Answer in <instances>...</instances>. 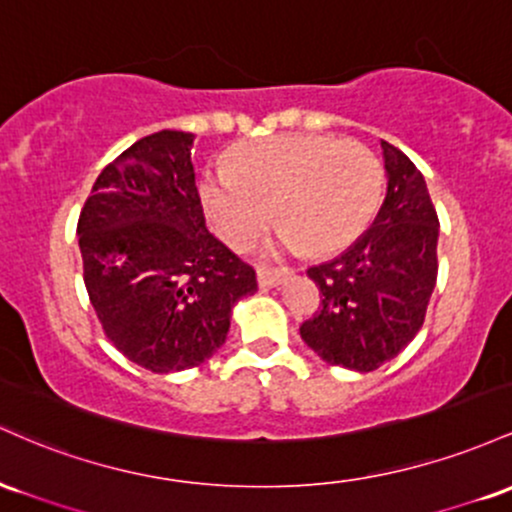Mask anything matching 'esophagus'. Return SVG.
<instances>
[{"instance_id": "1", "label": "esophagus", "mask_w": 512, "mask_h": 512, "mask_svg": "<svg viewBox=\"0 0 512 512\" xmlns=\"http://www.w3.org/2000/svg\"><path fill=\"white\" fill-rule=\"evenodd\" d=\"M258 285L261 287H278L283 285L287 278H290V268H258Z\"/></svg>"}]
</instances>
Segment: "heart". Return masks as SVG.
Listing matches in <instances>:
<instances>
[{
    "label": "heart",
    "instance_id": "heart-1",
    "mask_svg": "<svg viewBox=\"0 0 512 512\" xmlns=\"http://www.w3.org/2000/svg\"><path fill=\"white\" fill-rule=\"evenodd\" d=\"M382 164L355 140L278 135L241 147L234 169L210 166L200 198L212 227L244 249L273 220L280 244L333 254L353 244L380 210Z\"/></svg>",
    "mask_w": 512,
    "mask_h": 512
}]
</instances>
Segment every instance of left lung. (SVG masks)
Wrapping results in <instances>:
<instances>
[{
  "label": "left lung",
  "mask_w": 512,
  "mask_h": 512,
  "mask_svg": "<svg viewBox=\"0 0 512 512\" xmlns=\"http://www.w3.org/2000/svg\"><path fill=\"white\" fill-rule=\"evenodd\" d=\"M387 195L375 222L341 256L307 271L324 307L300 326L329 365L372 372L413 341L438 278L440 222L426 179L382 142Z\"/></svg>",
  "instance_id": "8db88e82"
}]
</instances>
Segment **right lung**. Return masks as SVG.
Masks as SVG:
<instances>
[{
	"label": "right lung",
	"mask_w": 512,
	"mask_h": 512,
	"mask_svg": "<svg viewBox=\"0 0 512 512\" xmlns=\"http://www.w3.org/2000/svg\"><path fill=\"white\" fill-rule=\"evenodd\" d=\"M193 132L159 130L118 154L79 215L84 285L108 341L145 370L195 367L225 343L254 268L205 227Z\"/></svg>",
	"instance_id": "1"
}]
</instances>
